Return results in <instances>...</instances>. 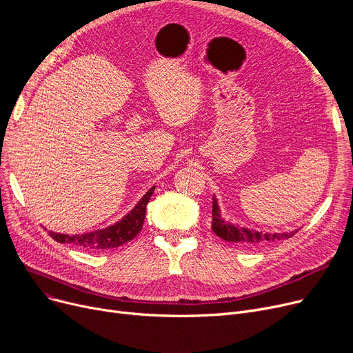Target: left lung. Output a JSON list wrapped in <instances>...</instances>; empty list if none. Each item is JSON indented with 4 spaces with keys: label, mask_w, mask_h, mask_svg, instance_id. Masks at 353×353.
<instances>
[{
    "label": "left lung",
    "mask_w": 353,
    "mask_h": 353,
    "mask_svg": "<svg viewBox=\"0 0 353 353\" xmlns=\"http://www.w3.org/2000/svg\"><path fill=\"white\" fill-rule=\"evenodd\" d=\"M212 230L226 242H232L240 248H261L269 245L277 240H285L294 236L299 230H293L290 233H263L246 228H239L233 223H229L220 214V209L217 205V200L213 197V209H212Z\"/></svg>",
    "instance_id": "obj_1"
}]
</instances>
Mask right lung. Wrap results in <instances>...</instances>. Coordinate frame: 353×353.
Here are the masks:
<instances>
[{"label": "right lung", "mask_w": 353, "mask_h": 353, "mask_svg": "<svg viewBox=\"0 0 353 353\" xmlns=\"http://www.w3.org/2000/svg\"><path fill=\"white\" fill-rule=\"evenodd\" d=\"M156 188L148 190L141 200L134 206V209L124 216L121 220L113 226H108L105 229L88 232L83 234H61L50 232V236L57 240L59 243H70L72 246H77L80 249L88 252H103L113 248H119L130 240H133L141 230L145 216V206L148 200H150Z\"/></svg>", "instance_id": "obj_1"}]
</instances>
